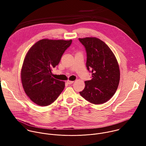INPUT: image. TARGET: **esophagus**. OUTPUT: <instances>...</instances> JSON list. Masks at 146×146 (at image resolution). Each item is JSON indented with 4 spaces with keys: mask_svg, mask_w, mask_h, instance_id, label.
I'll use <instances>...</instances> for the list:
<instances>
[{
    "mask_svg": "<svg viewBox=\"0 0 146 146\" xmlns=\"http://www.w3.org/2000/svg\"><path fill=\"white\" fill-rule=\"evenodd\" d=\"M67 83L68 84H71L74 83V81H71V80H67Z\"/></svg>",
    "mask_w": 146,
    "mask_h": 146,
    "instance_id": "1",
    "label": "esophagus"
}]
</instances>
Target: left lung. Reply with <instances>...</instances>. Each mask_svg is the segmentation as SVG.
Listing matches in <instances>:
<instances>
[{"mask_svg":"<svg viewBox=\"0 0 146 146\" xmlns=\"http://www.w3.org/2000/svg\"><path fill=\"white\" fill-rule=\"evenodd\" d=\"M86 52V66L92 80L85 81L80 94L93 104H103L115 93L120 82L117 61L108 46L97 38H79Z\"/></svg>","mask_w":146,"mask_h":146,"instance_id":"8db88e82","label":"left lung"}]
</instances>
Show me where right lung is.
<instances>
[{"mask_svg":"<svg viewBox=\"0 0 146 146\" xmlns=\"http://www.w3.org/2000/svg\"><path fill=\"white\" fill-rule=\"evenodd\" d=\"M71 42L72 40L44 39L36 42L27 53L21 69V81L26 95L35 104H52L62 93L64 82L52 78V70Z\"/></svg>","mask_w":146,"mask_h":146,"instance_id":"1","label":"right lung"}]
</instances>
